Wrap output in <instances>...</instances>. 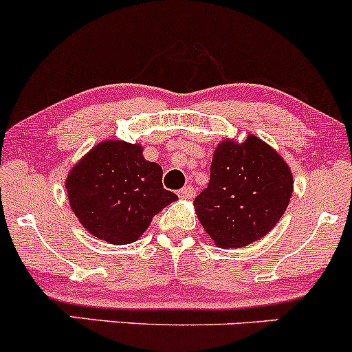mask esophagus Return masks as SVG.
Instances as JSON below:
<instances>
[{
    "label": "esophagus",
    "instance_id": "esophagus-1",
    "mask_svg": "<svg viewBox=\"0 0 352 352\" xmlns=\"http://www.w3.org/2000/svg\"><path fill=\"white\" fill-rule=\"evenodd\" d=\"M195 192H196L195 188L188 184V186H184L183 190L177 191V196H179V198H183V199H190V198H192V196H195Z\"/></svg>",
    "mask_w": 352,
    "mask_h": 352
}]
</instances>
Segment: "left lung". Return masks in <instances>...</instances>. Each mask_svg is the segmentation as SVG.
<instances>
[{"label": "left lung", "mask_w": 352, "mask_h": 352, "mask_svg": "<svg viewBox=\"0 0 352 352\" xmlns=\"http://www.w3.org/2000/svg\"><path fill=\"white\" fill-rule=\"evenodd\" d=\"M294 179L280 154L255 135L217 146L210 183L195 198L196 214L218 247L240 248L265 236L289 206Z\"/></svg>", "instance_id": "left-lung-1"}]
</instances>
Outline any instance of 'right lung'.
Here are the masks:
<instances>
[{
  "mask_svg": "<svg viewBox=\"0 0 352 352\" xmlns=\"http://www.w3.org/2000/svg\"><path fill=\"white\" fill-rule=\"evenodd\" d=\"M65 188L82 226L112 245L138 240L162 208L177 199L162 188L161 166L146 161L141 146L124 141L90 149L72 168Z\"/></svg>",
  "mask_w": 352,
  "mask_h": 352,
  "instance_id": "1",
  "label": "right lung"
}]
</instances>
